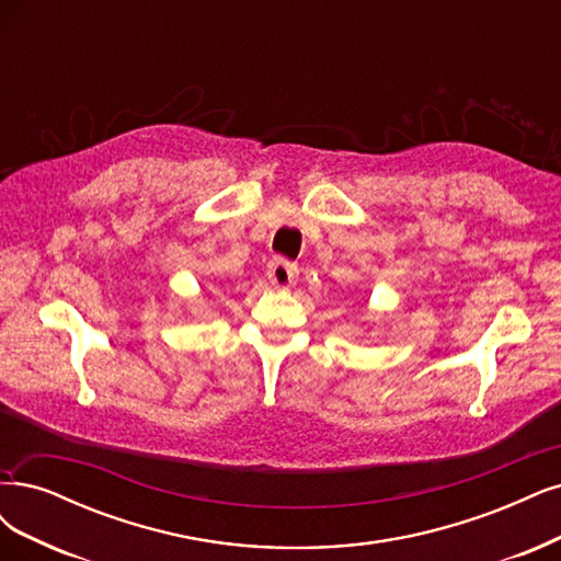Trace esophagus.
<instances>
[{"label":"esophagus","mask_w":561,"mask_h":561,"mask_svg":"<svg viewBox=\"0 0 561 561\" xmlns=\"http://www.w3.org/2000/svg\"><path fill=\"white\" fill-rule=\"evenodd\" d=\"M266 276H268V280H272V285H276V287H289L297 280L299 268H297L295 262H289L285 257H274L272 262H268Z\"/></svg>","instance_id":"esophagus-1"}]
</instances>
